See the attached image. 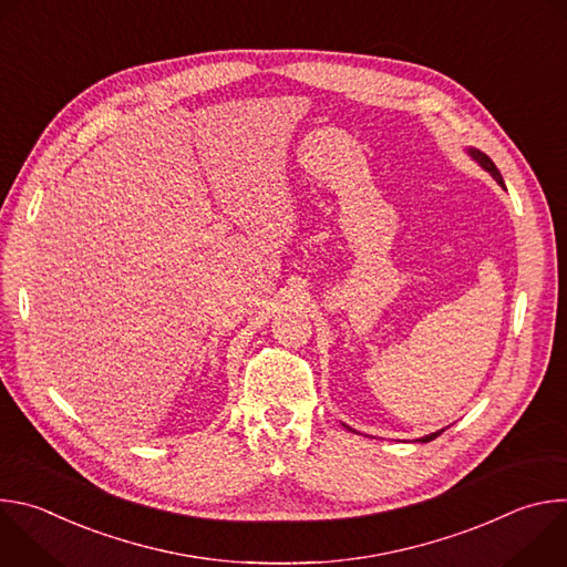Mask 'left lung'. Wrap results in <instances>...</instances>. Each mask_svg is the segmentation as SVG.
<instances>
[{
  "label": "left lung",
  "mask_w": 567,
  "mask_h": 567,
  "mask_svg": "<svg viewBox=\"0 0 567 567\" xmlns=\"http://www.w3.org/2000/svg\"><path fill=\"white\" fill-rule=\"evenodd\" d=\"M466 154L475 161V164L482 168V171H487L496 182H498V186L501 188H505V182H503V175H501V171L496 168V164H494V161L487 156V154H484V152H480V150H475V147H466ZM507 190V188H505ZM346 426V424H343ZM348 431H352L354 433V429H350V426H346ZM444 431V429H442ZM442 431H435V433H429V435H424V437H420L417 442H422V444H426V442H431V440H435L437 435H442Z\"/></svg>",
  "instance_id": "obj_1"
}]
</instances>
